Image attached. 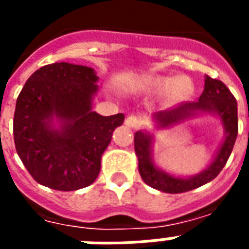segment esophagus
<instances>
[{"label":"esophagus","mask_w":249,"mask_h":249,"mask_svg":"<svg viewBox=\"0 0 249 249\" xmlns=\"http://www.w3.org/2000/svg\"><path fill=\"white\" fill-rule=\"evenodd\" d=\"M125 125H128L129 128H133V129H137L142 125V121L137 116H129L128 119L125 120Z\"/></svg>","instance_id":"34e87169"}]
</instances>
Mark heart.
Segmentation results:
<instances>
[{
  "mask_svg": "<svg viewBox=\"0 0 249 249\" xmlns=\"http://www.w3.org/2000/svg\"><path fill=\"white\" fill-rule=\"evenodd\" d=\"M139 88L152 93H167L169 100L187 99L194 91V84L186 76H143L139 80Z\"/></svg>",
  "mask_w": 249,
  "mask_h": 249,
  "instance_id": "heart-1",
  "label": "heart"
}]
</instances>
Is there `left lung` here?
Masks as SVG:
<instances>
[{
	"label": "left lung",
	"instance_id": "1",
	"mask_svg": "<svg viewBox=\"0 0 249 249\" xmlns=\"http://www.w3.org/2000/svg\"><path fill=\"white\" fill-rule=\"evenodd\" d=\"M195 112H211L220 117L224 129L226 140L219 149L213 162L206 170L190 178H178L167 174L154 166L152 160V136L143 132L134 133V150L139 158V171L143 182L153 189L163 193L178 194L206 185L213 181L222 171L231 156L233 145L237 137V104L231 91L226 84L218 79L206 76L204 91L199 100L194 103H182L176 108L161 110L154 115L160 126L165 128L169 125L177 124L182 120L187 119Z\"/></svg>",
	"mask_w": 249,
	"mask_h": 249
}]
</instances>
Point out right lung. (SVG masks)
I'll return each mask as SVG.
<instances>
[{
	"label": "right lung",
	"instance_id": "obj_1",
	"mask_svg": "<svg viewBox=\"0 0 249 249\" xmlns=\"http://www.w3.org/2000/svg\"><path fill=\"white\" fill-rule=\"evenodd\" d=\"M97 79L91 67L47 64L27 79L18 95L14 143L22 163L40 185L79 190L99 176L101 156L125 116L92 110ZM54 118L61 123L59 130Z\"/></svg>",
	"mask_w": 249,
	"mask_h": 249
}]
</instances>
